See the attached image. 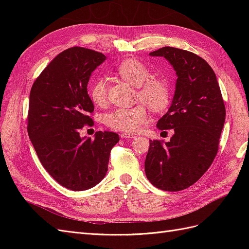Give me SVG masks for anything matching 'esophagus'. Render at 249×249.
Masks as SVG:
<instances>
[{
	"label": "esophagus",
	"instance_id": "obj_1",
	"mask_svg": "<svg viewBox=\"0 0 249 249\" xmlns=\"http://www.w3.org/2000/svg\"><path fill=\"white\" fill-rule=\"evenodd\" d=\"M120 137L124 138V139H132V138H135V135L130 134V133H122L120 134Z\"/></svg>",
	"mask_w": 249,
	"mask_h": 249
}]
</instances>
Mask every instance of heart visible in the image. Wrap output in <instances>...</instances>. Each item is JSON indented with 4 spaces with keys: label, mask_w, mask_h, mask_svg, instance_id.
<instances>
[{
    "label": "heart",
    "mask_w": 249,
    "mask_h": 249,
    "mask_svg": "<svg viewBox=\"0 0 249 249\" xmlns=\"http://www.w3.org/2000/svg\"><path fill=\"white\" fill-rule=\"evenodd\" d=\"M118 76L137 87L136 100L154 112H160L170 102V86L167 80L152 77L148 67L136 59H126L117 67ZM90 97L96 106L107 103V81L97 79L90 87ZM148 115L145 107L139 104L131 108H116L104 116V123L111 129L132 133L146 124Z\"/></svg>",
    "instance_id": "obj_1"
}]
</instances>
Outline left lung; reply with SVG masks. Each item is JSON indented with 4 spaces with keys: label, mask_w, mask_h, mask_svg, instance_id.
Segmentation results:
<instances>
[{
    "label": "left lung",
    "mask_w": 249,
    "mask_h": 249,
    "mask_svg": "<svg viewBox=\"0 0 249 249\" xmlns=\"http://www.w3.org/2000/svg\"><path fill=\"white\" fill-rule=\"evenodd\" d=\"M149 55L166 59L178 79L170 107L157 123L159 130L175 134L168 142L149 141L145 175L161 190L180 191L196 183L215 159L224 103L216 74L201 57L171 47Z\"/></svg>",
    "instance_id": "left-lung-1"
}]
</instances>
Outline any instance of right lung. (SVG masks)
<instances>
[{
  "label": "right lung",
  "mask_w": 249,
  "mask_h": 249,
  "mask_svg": "<svg viewBox=\"0 0 249 249\" xmlns=\"http://www.w3.org/2000/svg\"><path fill=\"white\" fill-rule=\"evenodd\" d=\"M106 56L73 47L52 60L34 82L29 99L28 134L42 166L60 185L72 191L90 189L108 171L116 133L96 132L81 137L94 110L87 92L92 71Z\"/></svg>",
  "instance_id": "obj_1"
}]
</instances>
